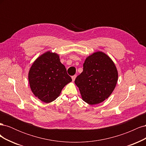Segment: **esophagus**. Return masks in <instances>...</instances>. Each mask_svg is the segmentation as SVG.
I'll use <instances>...</instances> for the list:
<instances>
[{"label": "esophagus", "mask_w": 146, "mask_h": 146, "mask_svg": "<svg viewBox=\"0 0 146 146\" xmlns=\"http://www.w3.org/2000/svg\"><path fill=\"white\" fill-rule=\"evenodd\" d=\"M76 77H77V76H76V75H74V76H72V81H73V82H74V81L75 80V79H76Z\"/></svg>", "instance_id": "esophagus-1"}]
</instances>
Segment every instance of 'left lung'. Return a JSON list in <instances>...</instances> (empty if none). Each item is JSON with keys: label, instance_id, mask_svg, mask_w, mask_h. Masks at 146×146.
<instances>
[{"label": "left lung", "instance_id": "obj_1", "mask_svg": "<svg viewBox=\"0 0 146 146\" xmlns=\"http://www.w3.org/2000/svg\"><path fill=\"white\" fill-rule=\"evenodd\" d=\"M117 78V70L112 60L105 53L97 52L86 58L83 72L75 83L83 100L92 105L102 102L111 95Z\"/></svg>", "mask_w": 146, "mask_h": 146}]
</instances>
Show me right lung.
<instances>
[{
    "mask_svg": "<svg viewBox=\"0 0 146 146\" xmlns=\"http://www.w3.org/2000/svg\"><path fill=\"white\" fill-rule=\"evenodd\" d=\"M30 86L33 94L45 103L55 100L61 90L72 81L59 55L48 51L34 61L29 72Z\"/></svg>",
    "mask_w": 146,
    "mask_h": 146,
    "instance_id": "right-lung-1",
    "label": "right lung"
}]
</instances>
